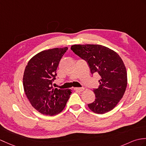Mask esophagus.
<instances>
[{"mask_svg": "<svg viewBox=\"0 0 146 146\" xmlns=\"http://www.w3.org/2000/svg\"><path fill=\"white\" fill-rule=\"evenodd\" d=\"M74 90L78 91H81H81H83L84 90V88H74Z\"/></svg>", "mask_w": 146, "mask_h": 146, "instance_id": "esophagus-1", "label": "esophagus"}]
</instances>
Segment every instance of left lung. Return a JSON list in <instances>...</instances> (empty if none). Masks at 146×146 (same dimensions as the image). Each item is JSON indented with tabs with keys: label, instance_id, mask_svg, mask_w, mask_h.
I'll list each match as a JSON object with an SVG mask.
<instances>
[{
	"label": "left lung",
	"instance_id": "1",
	"mask_svg": "<svg viewBox=\"0 0 146 146\" xmlns=\"http://www.w3.org/2000/svg\"><path fill=\"white\" fill-rule=\"evenodd\" d=\"M71 50L88 63L91 74L100 76L99 87L93 90L95 101L88 104L90 110L96 114L113 110L123 98L127 83L121 58L114 50L101 45H73Z\"/></svg>",
	"mask_w": 146,
	"mask_h": 146
}]
</instances>
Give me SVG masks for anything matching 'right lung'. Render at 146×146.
<instances>
[{"label": "right lung", "instance_id": "add662e5", "mask_svg": "<svg viewBox=\"0 0 146 146\" xmlns=\"http://www.w3.org/2000/svg\"><path fill=\"white\" fill-rule=\"evenodd\" d=\"M68 47L43 50L33 56L27 63L23 73L25 93L32 106L40 113L54 116L65 108L71 90L53 88L60 61Z\"/></svg>", "mask_w": 146, "mask_h": 146}]
</instances>
